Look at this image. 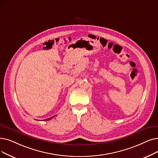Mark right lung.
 Listing matches in <instances>:
<instances>
[{"label":"right lung","instance_id":"1","mask_svg":"<svg viewBox=\"0 0 158 158\" xmlns=\"http://www.w3.org/2000/svg\"><path fill=\"white\" fill-rule=\"evenodd\" d=\"M55 116V115H54ZM54 116H53V117H52V118H48V119H45V121H48V120H50V119H52V118H53L54 117Z\"/></svg>","mask_w":158,"mask_h":158}]
</instances>
